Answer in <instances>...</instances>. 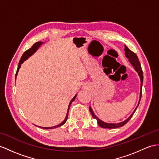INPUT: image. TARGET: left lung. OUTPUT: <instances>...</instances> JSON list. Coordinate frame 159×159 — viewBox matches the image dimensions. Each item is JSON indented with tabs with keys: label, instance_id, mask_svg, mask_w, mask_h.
<instances>
[{
	"label": "left lung",
	"instance_id": "1",
	"mask_svg": "<svg viewBox=\"0 0 159 159\" xmlns=\"http://www.w3.org/2000/svg\"><path fill=\"white\" fill-rule=\"evenodd\" d=\"M124 50H125V57L127 58V59H128V61H129V63L134 67L135 70L136 71V72L138 73V75L140 76V80H141L140 99H139V102H138V105H137L136 108H135V110L134 111L132 114H131L127 119H125L124 121L121 122V123H105V122L101 121V120H100V119H98L95 115V114L94 113V112H93V111L92 109V108L90 107H89V109H90V113H91V114L92 115L93 118H94V119H96V120H97V123H98V125L100 126L101 127H102V128H108V129L118 128V127H122V126L124 125L125 124H126V123L129 121L130 119L132 117V116L134 114L135 111H136L137 108H138V107L139 105V104H140V100H141V97H142V84H143V72H142V67H141L140 63V61H139V60H138V56L136 55V54L131 51V50H130L128 48H127V46H125V49Z\"/></svg>",
	"mask_w": 159,
	"mask_h": 159
}]
</instances>
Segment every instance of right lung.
Segmentation results:
<instances>
[{
	"label": "right lung",
	"instance_id": "1",
	"mask_svg": "<svg viewBox=\"0 0 159 159\" xmlns=\"http://www.w3.org/2000/svg\"><path fill=\"white\" fill-rule=\"evenodd\" d=\"M42 44H43V42H36V43H35V44L32 46V47H31L30 49L27 50L26 51H25L24 54H23V55H22V57H21V59H20V61H19V65H18V67H17V69L16 74H15V77H16L17 75V73H18V71H19V68L21 67V65L23 63H24V61H25L26 59H28V57H30V56H32V55H33V54H34L35 52H36V50L38 49V48L40 47V45ZM15 79H16V78H15ZM76 96H77V94L74 96V97H73V98H72V100H71L70 102H69V107H68V110H67V115H66V117H65V119H64V121H63V122L61 123L59 125H56V126L49 127H41V128H43V129H49L56 128V127H60V126H61V125H63V124H65V122L67 121V118H68V113H69V107H70V106H71V102L74 101V100H75Z\"/></svg>",
	"mask_w": 159,
	"mask_h": 159
}]
</instances>
